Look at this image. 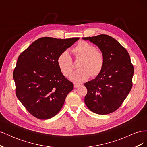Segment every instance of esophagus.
<instances>
[{
	"mask_svg": "<svg viewBox=\"0 0 147 147\" xmlns=\"http://www.w3.org/2000/svg\"><path fill=\"white\" fill-rule=\"evenodd\" d=\"M80 86H81V84H74V88H78Z\"/></svg>",
	"mask_w": 147,
	"mask_h": 147,
	"instance_id": "obj_1",
	"label": "esophagus"
}]
</instances>
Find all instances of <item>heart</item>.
<instances>
[{"instance_id":"heart-1","label":"heart","mask_w":147,"mask_h":147,"mask_svg":"<svg viewBox=\"0 0 147 147\" xmlns=\"http://www.w3.org/2000/svg\"><path fill=\"white\" fill-rule=\"evenodd\" d=\"M75 57H81L79 61L78 70L70 74L71 81L80 83L85 82L91 77L98 75L103 68L104 57L100 51L91 43L85 41L80 42L73 49ZM57 65L61 72L68 76L73 69L72 60L69 53L67 51L61 53L57 60Z\"/></svg>"}]
</instances>
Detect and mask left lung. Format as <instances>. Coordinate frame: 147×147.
<instances>
[{"instance_id":"1","label":"left lung","mask_w":147,"mask_h":147,"mask_svg":"<svg viewBox=\"0 0 147 147\" xmlns=\"http://www.w3.org/2000/svg\"><path fill=\"white\" fill-rule=\"evenodd\" d=\"M99 47L104 64L97 76L84 83L88 90L84 102L92 112L107 115L117 110L125 100L132 86L133 67L127 50L107 35L83 37Z\"/></svg>"}]
</instances>
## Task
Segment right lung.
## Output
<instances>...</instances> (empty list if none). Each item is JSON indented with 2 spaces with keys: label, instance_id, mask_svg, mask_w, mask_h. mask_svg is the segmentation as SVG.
I'll return each instance as SVG.
<instances>
[{
  "label": "right lung",
  "instance_id": "1",
  "mask_svg": "<svg viewBox=\"0 0 147 147\" xmlns=\"http://www.w3.org/2000/svg\"><path fill=\"white\" fill-rule=\"evenodd\" d=\"M79 37H42L21 53L13 72L16 95L35 118H51L58 113L74 84L60 70L57 60Z\"/></svg>",
  "mask_w": 147,
  "mask_h": 147
}]
</instances>
